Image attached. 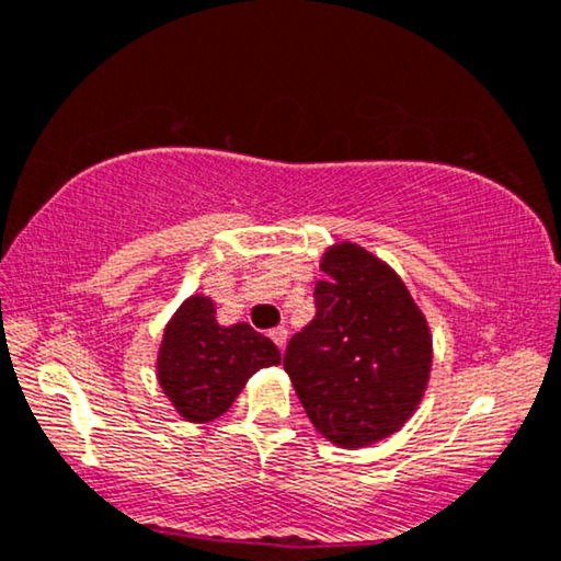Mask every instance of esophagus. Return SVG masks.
Returning <instances> with one entry per match:
<instances>
[{
    "instance_id": "esophagus-1",
    "label": "esophagus",
    "mask_w": 561,
    "mask_h": 561,
    "mask_svg": "<svg viewBox=\"0 0 561 561\" xmlns=\"http://www.w3.org/2000/svg\"><path fill=\"white\" fill-rule=\"evenodd\" d=\"M270 337L274 340V345L284 350V347H287V342H289V332H287V328H277V330L270 332Z\"/></svg>"
}]
</instances>
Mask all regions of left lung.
<instances>
[{
    "label": "left lung",
    "mask_w": 561,
    "mask_h": 561,
    "mask_svg": "<svg viewBox=\"0 0 561 561\" xmlns=\"http://www.w3.org/2000/svg\"><path fill=\"white\" fill-rule=\"evenodd\" d=\"M320 270L317 314L289 340L284 370L320 436L347 450L375 446L428 390L431 324L400 274L355 241L324 249Z\"/></svg>",
    "instance_id": "left-lung-1"
}]
</instances>
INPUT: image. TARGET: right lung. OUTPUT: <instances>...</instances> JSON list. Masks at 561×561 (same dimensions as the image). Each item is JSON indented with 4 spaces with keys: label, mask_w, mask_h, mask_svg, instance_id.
Wrapping results in <instances>:
<instances>
[{
    "label": "right lung",
    "mask_w": 561,
    "mask_h": 561,
    "mask_svg": "<svg viewBox=\"0 0 561 561\" xmlns=\"http://www.w3.org/2000/svg\"><path fill=\"white\" fill-rule=\"evenodd\" d=\"M279 363L270 337L249 322L221 324L214 299L194 291L165 322L156 380L183 421L208 423L229 411L256 370Z\"/></svg>",
    "instance_id": "obj_1"
}]
</instances>
